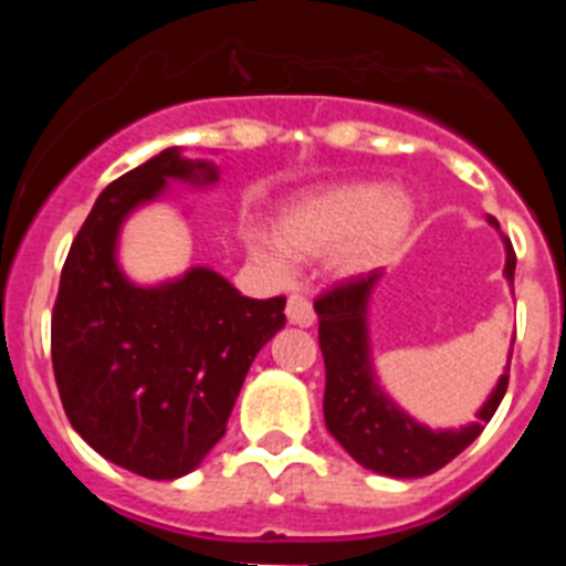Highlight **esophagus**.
<instances>
[{
	"label": "esophagus",
	"mask_w": 566,
	"mask_h": 566,
	"mask_svg": "<svg viewBox=\"0 0 566 566\" xmlns=\"http://www.w3.org/2000/svg\"><path fill=\"white\" fill-rule=\"evenodd\" d=\"M286 317L292 326H314V319H317V314H314L312 303H308V297H303V294H292L286 303Z\"/></svg>",
	"instance_id": "esophagus-1"
}]
</instances>
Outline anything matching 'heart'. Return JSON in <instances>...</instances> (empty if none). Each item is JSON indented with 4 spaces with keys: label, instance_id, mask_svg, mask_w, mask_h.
<instances>
[{
    "label": "heart",
    "instance_id": "1",
    "mask_svg": "<svg viewBox=\"0 0 566 566\" xmlns=\"http://www.w3.org/2000/svg\"><path fill=\"white\" fill-rule=\"evenodd\" d=\"M417 221V203L405 189L382 181H354L294 203L277 223V243L258 240L260 258L286 272L289 258L332 254L334 272L354 277L391 258Z\"/></svg>",
    "mask_w": 566,
    "mask_h": 566
}]
</instances>
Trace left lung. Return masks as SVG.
<instances>
[{
    "label": "left lung",
    "mask_w": 566,
    "mask_h": 566,
    "mask_svg": "<svg viewBox=\"0 0 566 566\" xmlns=\"http://www.w3.org/2000/svg\"><path fill=\"white\" fill-rule=\"evenodd\" d=\"M488 221L499 227L496 218H488ZM504 247H507L504 274L513 283L516 252H513L510 240H504ZM377 280L379 272L357 274L314 300V312L319 317V352L326 363L323 413H326L328 433L363 468L394 479H419L457 459L484 431V424L493 419L504 391H507L510 365L504 368L496 391L490 394L473 424L462 431L439 433L417 424L379 391L371 374L365 306H368Z\"/></svg>",
    "instance_id": "left-lung-1"
}]
</instances>
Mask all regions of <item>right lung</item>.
I'll list each match as a JSON object with an SVG mask.
<instances>
[{"mask_svg": "<svg viewBox=\"0 0 566 566\" xmlns=\"http://www.w3.org/2000/svg\"><path fill=\"white\" fill-rule=\"evenodd\" d=\"M169 178L212 184V164L169 147L98 195L59 280L50 354L64 413L104 459L178 479L227 433L254 354L286 323V297L252 300L212 269L155 289L115 263L118 227Z\"/></svg>", "mask_w": 566, "mask_h": 566, "instance_id": "1", "label": "right lung"}]
</instances>
